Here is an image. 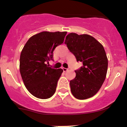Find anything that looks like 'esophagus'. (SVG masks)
I'll use <instances>...</instances> for the list:
<instances>
[{
	"mask_svg": "<svg viewBox=\"0 0 127 127\" xmlns=\"http://www.w3.org/2000/svg\"><path fill=\"white\" fill-rule=\"evenodd\" d=\"M63 70L64 72H66L68 70L67 68H65V67H63Z\"/></svg>",
	"mask_w": 127,
	"mask_h": 127,
	"instance_id": "1",
	"label": "esophagus"
}]
</instances>
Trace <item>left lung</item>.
<instances>
[{"label":"left lung","mask_w":127,"mask_h":127,"mask_svg":"<svg viewBox=\"0 0 127 127\" xmlns=\"http://www.w3.org/2000/svg\"><path fill=\"white\" fill-rule=\"evenodd\" d=\"M65 44L83 66L75 70L76 77L70 81V91L76 98L84 100L97 94L105 81L108 58L103 47L89 34L70 33Z\"/></svg>","instance_id":"8db88e82"}]
</instances>
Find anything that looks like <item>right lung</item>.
I'll list each match as a JSON object with an SVG mask.
<instances>
[{
	"mask_svg": "<svg viewBox=\"0 0 127 127\" xmlns=\"http://www.w3.org/2000/svg\"><path fill=\"white\" fill-rule=\"evenodd\" d=\"M66 32H42L32 36L24 47L20 56L19 69L27 90L41 99L51 97L63 70L46 64L53 60V52L64 40Z\"/></svg>",
	"mask_w": 127,
	"mask_h": 127,
	"instance_id": "obj_1",
	"label": "right lung"
}]
</instances>
